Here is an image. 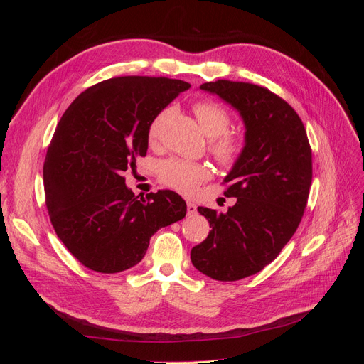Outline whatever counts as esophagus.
Listing matches in <instances>:
<instances>
[{
	"mask_svg": "<svg viewBox=\"0 0 364 364\" xmlns=\"http://www.w3.org/2000/svg\"><path fill=\"white\" fill-rule=\"evenodd\" d=\"M186 211H188L190 215H193L197 211V206L193 202H186Z\"/></svg>",
	"mask_w": 364,
	"mask_h": 364,
	"instance_id": "1",
	"label": "esophagus"
}]
</instances>
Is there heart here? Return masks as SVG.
<instances>
[{
    "label": "heart",
    "mask_w": 364,
    "mask_h": 364,
    "mask_svg": "<svg viewBox=\"0 0 364 364\" xmlns=\"http://www.w3.org/2000/svg\"><path fill=\"white\" fill-rule=\"evenodd\" d=\"M193 111L203 134L208 138H213L209 142V150H211L215 161L225 167L234 165L245 150V142L241 136L228 132L230 126V115L226 109L215 102L203 100L194 103ZM165 114L167 111H161L151 119L147 130L150 141L158 139ZM158 176L159 181L170 188L183 194H191L197 188V185H200L209 178V168L202 162L170 158L159 164Z\"/></svg>",
    "instance_id": "b5f03b06"
}]
</instances>
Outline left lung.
<instances>
[{
	"label": "left lung",
	"instance_id": "obj_1",
	"mask_svg": "<svg viewBox=\"0 0 364 364\" xmlns=\"http://www.w3.org/2000/svg\"><path fill=\"white\" fill-rule=\"evenodd\" d=\"M200 90L237 109L246 144L223 182L235 205L226 214L197 208L213 229L191 249V262L215 281H238L277 258L299 226L313 179L311 147L299 115L267 87L217 80Z\"/></svg>",
	"mask_w": 364,
	"mask_h": 364
}]
</instances>
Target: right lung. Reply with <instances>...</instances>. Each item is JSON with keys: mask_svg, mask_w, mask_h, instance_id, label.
<instances>
[{"mask_svg": "<svg viewBox=\"0 0 364 364\" xmlns=\"http://www.w3.org/2000/svg\"><path fill=\"white\" fill-rule=\"evenodd\" d=\"M190 83L167 77H114L87 87L62 115L43 162L51 225L73 257L100 273L144 258L151 235L186 214L170 190L135 196L124 171L146 156L147 130Z\"/></svg>", "mask_w": 364, "mask_h": 364, "instance_id": "obj_1", "label": "right lung"}]
</instances>
